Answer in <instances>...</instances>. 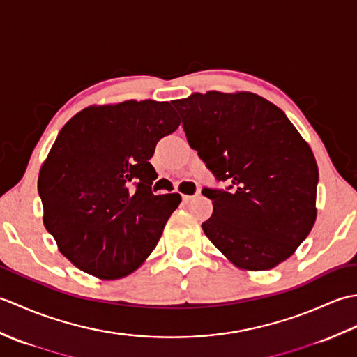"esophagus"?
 <instances>
[{"label":"esophagus","mask_w":357,"mask_h":357,"mask_svg":"<svg viewBox=\"0 0 357 357\" xmlns=\"http://www.w3.org/2000/svg\"><path fill=\"white\" fill-rule=\"evenodd\" d=\"M196 195H183V201L184 202H190L193 198H195Z\"/></svg>","instance_id":"obj_1"}]
</instances>
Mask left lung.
I'll return each instance as SVG.
<instances>
[{"mask_svg":"<svg viewBox=\"0 0 357 357\" xmlns=\"http://www.w3.org/2000/svg\"><path fill=\"white\" fill-rule=\"evenodd\" d=\"M190 147L227 188H204L213 215L207 238L242 270H270L288 259L316 221L319 172L312 149L262 96L193 93L173 101Z\"/></svg>","mask_w":357,"mask_h":357,"instance_id":"8db88e82","label":"left lung"}]
</instances>
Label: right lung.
Here are the masks:
<instances>
[{
    "label": "right lung",
    "mask_w": 357,
    "mask_h": 357,
    "mask_svg": "<svg viewBox=\"0 0 357 357\" xmlns=\"http://www.w3.org/2000/svg\"><path fill=\"white\" fill-rule=\"evenodd\" d=\"M179 124L170 102L147 100L92 105L61 128L38 193L44 227L75 267L119 279L153 252L181 195H153L149 159Z\"/></svg>",
    "instance_id": "add662e5"
}]
</instances>
